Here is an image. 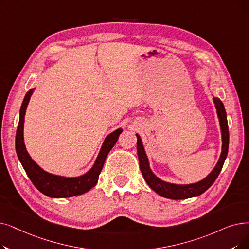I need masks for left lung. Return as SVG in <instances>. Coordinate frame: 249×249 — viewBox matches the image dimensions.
Wrapping results in <instances>:
<instances>
[{"label":"left lung","instance_id":"left-lung-1","mask_svg":"<svg viewBox=\"0 0 249 249\" xmlns=\"http://www.w3.org/2000/svg\"><path fill=\"white\" fill-rule=\"evenodd\" d=\"M214 103V107L217 109V114L220 121L221 133H222V151L221 156L218 160L217 165L210 174L196 183L192 184H174V183H169L166 181L160 180L158 178L149 167V161L145 150L142 142V138L138 134L137 136V155L139 160L140 171L142 173V176L147 183V185L157 192L159 196L170 198V199H186L194 196H198L204 191H207L213 184L214 180L219 176L220 172L225 163V160L228 155L229 148V130H228V121H227V114L225 111L224 105L219 98H213Z\"/></svg>","mask_w":249,"mask_h":249}]
</instances>
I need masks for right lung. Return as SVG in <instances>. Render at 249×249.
Wrapping results in <instances>:
<instances>
[{"label": "right lung", "mask_w": 249, "mask_h": 249, "mask_svg": "<svg viewBox=\"0 0 249 249\" xmlns=\"http://www.w3.org/2000/svg\"><path fill=\"white\" fill-rule=\"evenodd\" d=\"M36 89H31L26 92L24 100L20 107L19 123L16 131L15 138V147L18 159L21 165L25 170L27 176L34 183V185L45 196L53 198H65L80 196L85 192L90 190L98 183L100 173L104 167L106 158L110 150L116 144L119 135L122 133V129L119 128L114 132L110 133L105 139V142L100 150V154L96 158L91 169L86 172L85 174L78 177H64L59 175L51 174L49 172L42 170L36 161L31 159L27 153L24 137H23V128H24V116L26 112V107L29 103L30 96L34 93Z\"/></svg>", "instance_id": "add662e5"}]
</instances>
